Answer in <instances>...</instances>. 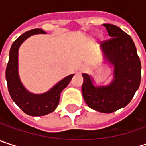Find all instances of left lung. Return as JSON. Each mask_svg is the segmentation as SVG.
Returning a JSON list of instances; mask_svg holds the SVG:
<instances>
[{"instance_id":"1","label":"left lung","mask_w":146,"mask_h":146,"mask_svg":"<svg viewBox=\"0 0 146 146\" xmlns=\"http://www.w3.org/2000/svg\"><path fill=\"white\" fill-rule=\"evenodd\" d=\"M111 39L103 41L104 62L113 67V78L107 85H96L94 78L83 73L82 94L86 104L102 113H111L126 106L139 87L141 63L132 38L119 27L104 23Z\"/></svg>"}]
</instances>
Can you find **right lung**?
<instances>
[{
    "label": "right lung",
    "instance_id": "add662e5",
    "mask_svg": "<svg viewBox=\"0 0 146 146\" xmlns=\"http://www.w3.org/2000/svg\"><path fill=\"white\" fill-rule=\"evenodd\" d=\"M38 34H45V32L41 29H35L23 33L15 40L10 49L6 70L7 88L13 101L24 113L32 117L44 116L54 111L59 104L61 92L68 85L74 75L70 74L65 77L42 94L31 93L24 87L18 73V50L28 38Z\"/></svg>",
    "mask_w": 146,
    "mask_h": 146
}]
</instances>
